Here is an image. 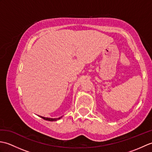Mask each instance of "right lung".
Segmentation results:
<instances>
[{
  "label": "right lung",
  "instance_id": "1",
  "mask_svg": "<svg viewBox=\"0 0 152 152\" xmlns=\"http://www.w3.org/2000/svg\"><path fill=\"white\" fill-rule=\"evenodd\" d=\"M39 116L40 118L45 119V120H48V121H57V120H58V119H59L62 118V116H61V117H60V118H45V117H43V116H40V115H39Z\"/></svg>",
  "mask_w": 152,
  "mask_h": 152
}]
</instances>
